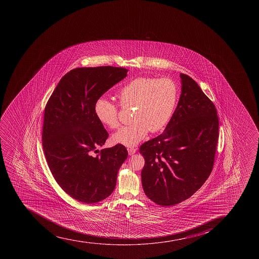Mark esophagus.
Here are the masks:
<instances>
[{
	"label": "esophagus",
	"instance_id": "obj_1",
	"mask_svg": "<svg viewBox=\"0 0 259 259\" xmlns=\"http://www.w3.org/2000/svg\"><path fill=\"white\" fill-rule=\"evenodd\" d=\"M127 150L129 155H133V154L136 153V149H134V148H130V149H128Z\"/></svg>",
	"mask_w": 259,
	"mask_h": 259
}]
</instances>
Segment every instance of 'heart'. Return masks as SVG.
Instances as JSON below:
<instances>
[{
	"label": "heart",
	"instance_id": "b5f03b06",
	"mask_svg": "<svg viewBox=\"0 0 259 259\" xmlns=\"http://www.w3.org/2000/svg\"><path fill=\"white\" fill-rule=\"evenodd\" d=\"M179 90L169 78L139 77L120 88L118 97L123 106H135L131 125H125L112 136L114 143L134 147L146 138L149 132L157 133L167 125L177 107ZM98 120L110 128L119 125L117 105L106 97H100L95 105Z\"/></svg>",
	"mask_w": 259,
	"mask_h": 259
}]
</instances>
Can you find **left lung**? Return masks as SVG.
I'll list each match as a JSON object with an SVG mask.
<instances>
[{"label": "left lung", "instance_id": "1", "mask_svg": "<svg viewBox=\"0 0 259 259\" xmlns=\"http://www.w3.org/2000/svg\"><path fill=\"white\" fill-rule=\"evenodd\" d=\"M182 94L164 133L142 144L141 178L147 197L172 206L194 194L212 171L219 139L213 103L197 82L181 73Z\"/></svg>", "mask_w": 259, "mask_h": 259}]
</instances>
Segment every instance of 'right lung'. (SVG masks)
<instances>
[{"label":"right lung","instance_id":"1","mask_svg":"<svg viewBox=\"0 0 259 259\" xmlns=\"http://www.w3.org/2000/svg\"><path fill=\"white\" fill-rule=\"evenodd\" d=\"M127 72L110 66L71 70L45 108L42 145L47 164L60 187L80 202L95 203L109 197L127 158L121 144L92 155L109 136L95 116V102Z\"/></svg>","mask_w":259,"mask_h":259}]
</instances>
